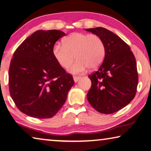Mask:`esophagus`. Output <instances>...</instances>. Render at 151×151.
Here are the masks:
<instances>
[{
    "mask_svg": "<svg viewBox=\"0 0 151 151\" xmlns=\"http://www.w3.org/2000/svg\"><path fill=\"white\" fill-rule=\"evenodd\" d=\"M73 78L74 82L76 83V82H78V81L79 80H80L81 77H79V76H73Z\"/></svg>",
    "mask_w": 151,
    "mask_h": 151,
    "instance_id": "obj_1",
    "label": "esophagus"
}]
</instances>
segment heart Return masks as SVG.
Wrapping results in <instances>:
<instances>
[{
    "mask_svg": "<svg viewBox=\"0 0 151 151\" xmlns=\"http://www.w3.org/2000/svg\"><path fill=\"white\" fill-rule=\"evenodd\" d=\"M105 45L100 36L95 34L73 33L65 38L63 44L53 46V55L59 65L68 68L72 73H83L88 69L98 68L104 59Z\"/></svg>",
    "mask_w": 151,
    "mask_h": 151,
    "instance_id": "heart-1",
    "label": "heart"
}]
</instances>
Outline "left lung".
I'll return each mask as SVG.
<instances>
[{
	"instance_id": "left-lung-1",
	"label": "left lung",
	"mask_w": 151,
	"mask_h": 151,
	"mask_svg": "<svg viewBox=\"0 0 151 151\" xmlns=\"http://www.w3.org/2000/svg\"><path fill=\"white\" fill-rule=\"evenodd\" d=\"M100 36L106 53L102 65L89 76L92 86L87 94L98 112L112 114L127 106L134 98L138 85L137 63L128 46L116 35L103 27L86 29Z\"/></svg>"
}]
</instances>
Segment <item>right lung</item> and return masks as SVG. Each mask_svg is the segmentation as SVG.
I'll use <instances>...</instances> for the list:
<instances>
[{
  "label": "right lung",
  "mask_w": 151,
  "mask_h": 151,
  "mask_svg": "<svg viewBox=\"0 0 151 151\" xmlns=\"http://www.w3.org/2000/svg\"><path fill=\"white\" fill-rule=\"evenodd\" d=\"M65 35L59 30L37 31L14 53L9 71L10 94L17 107L29 116H55L74 84L72 76L53 55L54 44Z\"/></svg>",
  "instance_id": "obj_1"
}]
</instances>
